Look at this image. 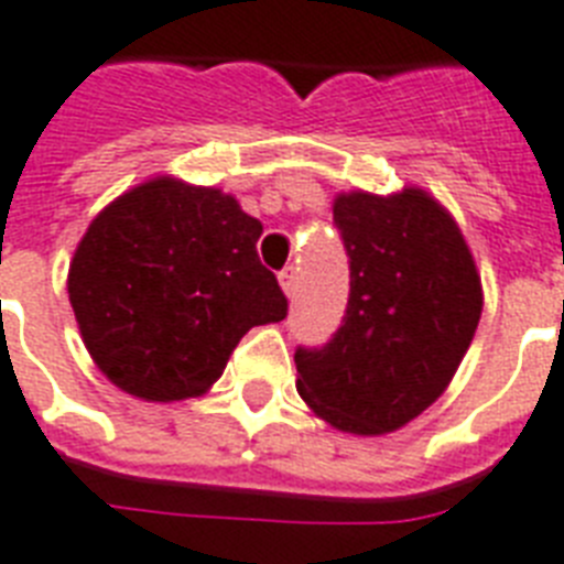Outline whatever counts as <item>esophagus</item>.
<instances>
[{
    "instance_id": "1",
    "label": "esophagus",
    "mask_w": 564,
    "mask_h": 564,
    "mask_svg": "<svg viewBox=\"0 0 564 564\" xmlns=\"http://www.w3.org/2000/svg\"><path fill=\"white\" fill-rule=\"evenodd\" d=\"M279 285H282L285 296L291 300V296L296 294V285H300V276H296V270L294 268L282 270V273H279Z\"/></svg>"
}]
</instances>
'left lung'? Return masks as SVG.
Listing matches in <instances>:
<instances>
[{"instance_id":"1","label":"left lung","mask_w":564,"mask_h":564,"mask_svg":"<svg viewBox=\"0 0 564 564\" xmlns=\"http://www.w3.org/2000/svg\"><path fill=\"white\" fill-rule=\"evenodd\" d=\"M349 253L344 326L296 349V390L337 431H399L445 393L480 323L484 285L457 220L425 188L340 192Z\"/></svg>"}]
</instances>
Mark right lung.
<instances>
[{
    "label": "right lung",
    "mask_w": 564,
    "mask_h": 564,
    "mask_svg": "<svg viewBox=\"0 0 564 564\" xmlns=\"http://www.w3.org/2000/svg\"><path fill=\"white\" fill-rule=\"evenodd\" d=\"M261 220L215 186L160 174L98 212L69 261L89 358L142 402L204 395L253 326L288 300L259 261Z\"/></svg>",
    "instance_id": "right-lung-1"
}]
</instances>
